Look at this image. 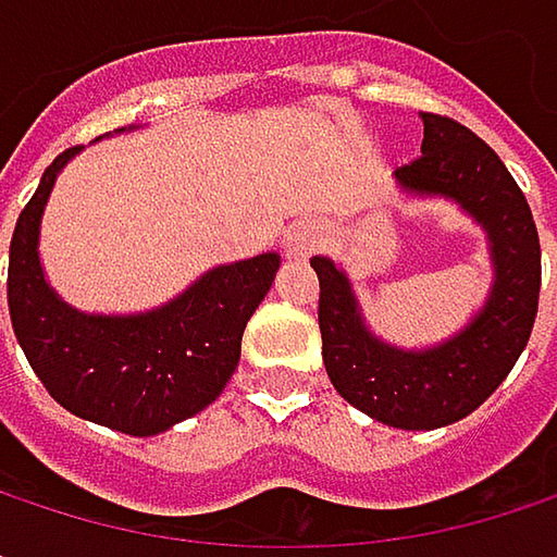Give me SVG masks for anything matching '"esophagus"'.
<instances>
[{
    "instance_id": "1",
    "label": "esophagus",
    "mask_w": 557,
    "mask_h": 557,
    "mask_svg": "<svg viewBox=\"0 0 557 557\" xmlns=\"http://www.w3.org/2000/svg\"><path fill=\"white\" fill-rule=\"evenodd\" d=\"M315 245H319V232H315L312 222H296V225L283 235V248H286V255L296 258V261L309 258V255L315 251Z\"/></svg>"
}]
</instances>
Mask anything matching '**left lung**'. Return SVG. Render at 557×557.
I'll list each match as a JSON object with an SVG mask.
<instances>
[{
    "instance_id": "obj_1",
    "label": "left lung",
    "mask_w": 557,
    "mask_h": 557,
    "mask_svg": "<svg viewBox=\"0 0 557 557\" xmlns=\"http://www.w3.org/2000/svg\"><path fill=\"white\" fill-rule=\"evenodd\" d=\"M422 158L393 170L409 199L455 202L487 238L491 289L484 306L448 338L399 348L381 338L358 302L351 277L315 255L322 361L332 387L355 409L393 429H442L471 416L519 361L542 286V251L529 202L509 170L471 128L422 112Z\"/></svg>"
}]
</instances>
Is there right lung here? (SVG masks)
Listing matches in <instances>:
<instances>
[{
	"label": "right lung",
	"instance_id": "obj_1",
	"mask_svg": "<svg viewBox=\"0 0 557 557\" xmlns=\"http://www.w3.org/2000/svg\"><path fill=\"white\" fill-rule=\"evenodd\" d=\"M135 128H115V135ZM79 151H63L45 170L18 215L9 248L12 329L28 364L63 409L148 438L219 399L238 368L245 325L277 277L280 255L209 268L183 293L145 312L70 306L41 264V219L60 170Z\"/></svg>",
	"mask_w": 557,
	"mask_h": 557
}]
</instances>
